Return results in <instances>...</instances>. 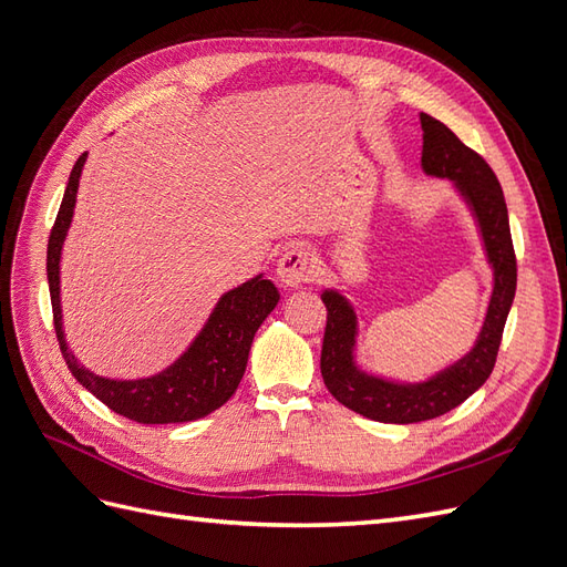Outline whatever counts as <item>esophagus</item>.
<instances>
[{"label":"esophagus","instance_id":"1","mask_svg":"<svg viewBox=\"0 0 567 567\" xmlns=\"http://www.w3.org/2000/svg\"><path fill=\"white\" fill-rule=\"evenodd\" d=\"M277 277L281 286L286 288H298L307 281L315 279V262L312 255L300 246H290L277 265Z\"/></svg>","mask_w":567,"mask_h":567}]
</instances>
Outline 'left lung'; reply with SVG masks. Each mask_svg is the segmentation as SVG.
I'll use <instances>...</instances> for the list:
<instances>
[{
    "mask_svg": "<svg viewBox=\"0 0 567 567\" xmlns=\"http://www.w3.org/2000/svg\"><path fill=\"white\" fill-rule=\"evenodd\" d=\"M425 175L447 177L468 203L494 269V288L485 323L471 352L452 367L437 371L423 383H394L367 373L354 362L357 315L346 296L323 290L326 331L321 346V375L333 398L371 421L419 423L447 414L483 385L496 362L504 323L516 296V252H513L508 210L502 184L485 158L463 144L458 136L433 115L421 113Z\"/></svg>",
    "mask_w": 567,
    "mask_h": 567,
    "instance_id": "left-lung-1",
    "label": "left lung"
}]
</instances>
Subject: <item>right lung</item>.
<instances>
[{"instance_id": "obj_1", "label": "right lung", "mask_w": 567, "mask_h": 567, "mask_svg": "<svg viewBox=\"0 0 567 567\" xmlns=\"http://www.w3.org/2000/svg\"><path fill=\"white\" fill-rule=\"evenodd\" d=\"M87 153L75 161L73 173L68 177L65 194L49 234L47 246V279L51 310H54V329L61 346V354L68 369L82 388H87L96 400L104 402L115 414L136 423H184L208 416L219 409L244 379L248 352L260 323L279 302V290L269 279L255 277L219 298L210 319L205 321L196 340L188 350L169 364L165 371L140 381H113L96 375L78 364L75 354L68 350L61 321V288L59 265L61 248L71 227L80 175Z\"/></svg>"}]
</instances>
